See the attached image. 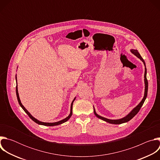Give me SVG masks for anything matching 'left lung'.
<instances>
[{"label": "left lung", "instance_id": "left-lung-1", "mask_svg": "<svg viewBox=\"0 0 160 160\" xmlns=\"http://www.w3.org/2000/svg\"><path fill=\"white\" fill-rule=\"evenodd\" d=\"M131 52L134 54L137 57L139 58L144 64V65L146 66V64H145V62L144 61V59H142V58L141 57V56L140 55V54L138 52V50H131ZM147 70H146V68H145V73H144V82H145V92H144V98L142 99V101L139 104V105L135 107L129 114L126 116L125 117L122 118V119H120V120H109V119H107L106 118H104V117H102L99 115H98V114L95 111V109H94V115L99 118L106 122H108L109 123H112V124H122L123 123H125V122H127L128 121H130L132 118H133L138 113V112L139 111L140 109L141 108V107L142 106L146 98H147V95H148V80H147V78H146V72Z\"/></svg>", "mask_w": 160, "mask_h": 160}]
</instances>
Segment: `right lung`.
Returning a JSON list of instances; mask_svg holds the SVG:
<instances>
[{
	"label": "right lung",
	"instance_id": "1",
	"mask_svg": "<svg viewBox=\"0 0 160 160\" xmlns=\"http://www.w3.org/2000/svg\"><path fill=\"white\" fill-rule=\"evenodd\" d=\"M16 96H17V99H18V102H19V105H20V106L22 108V109H23L24 111H25V112L27 114V115H28V117L33 121V122H35V123H38V124H39V125H45V126H55V125H60V124H62V123H64V122H66V121H68V120H69L70 118V117H72V108H73V101H74V100L75 99H74V100L73 101V102H72V104H71V111H70V115L68 116V117H66V118H64V120H61V121H59V122H55V123H44V122H40V121H38V120H37V119H35V118H33L31 115H30V113L25 109V108L22 106V104H21V101H20V99H19V94H18V87H17V85H16Z\"/></svg>",
	"mask_w": 160,
	"mask_h": 160
}]
</instances>
